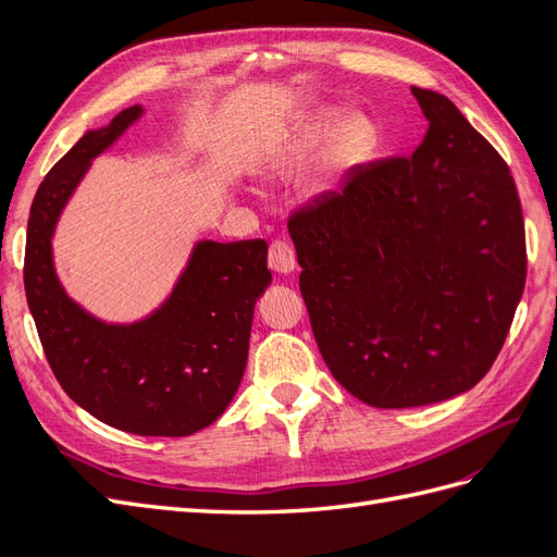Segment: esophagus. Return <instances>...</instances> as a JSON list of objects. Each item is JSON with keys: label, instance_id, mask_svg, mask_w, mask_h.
<instances>
[{"label": "esophagus", "instance_id": "34e87169", "mask_svg": "<svg viewBox=\"0 0 557 557\" xmlns=\"http://www.w3.org/2000/svg\"><path fill=\"white\" fill-rule=\"evenodd\" d=\"M269 267H272L278 274L295 272L297 256H295L293 244L283 242V239L272 242V246H269Z\"/></svg>", "mask_w": 557, "mask_h": 557}]
</instances>
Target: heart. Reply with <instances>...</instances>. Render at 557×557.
Returning a JSON list of instances; mask_svg holds the SVG:
<instances>
[{
    "mask_svg": "<svg viewBox=\"0 0 557 557\" xmlns=\"http://www.w3.org/2000/svg\"><path fill=\"white\" fill-rule=\"evenodd\" d=\"M336 123H339V113H323V115L311 117V121L295 134V139L290 141V150L293 153H307V150H313L320 141H325L330 137V132L334 129ZM376 144H379L376 127L369 123L367 117H350V121L342 127L339 137H336L334 156L336 160L350 162L372 153Z\"/></svg>",
    "mask_w": 557,
    "mask_h": 557,
    "instance_id": "heart-1",
    "label": "heart"
}]
</instances>
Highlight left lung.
Masks as SVG:
<instances>
[{"mask_svg":"<svg viewBox=\"0 0 557 557\" xmlns=\"http://www.w3.org/2000/svg\"><path fill=\"white\" fill-rule=\"evenodd\" d=\"M430 121L413 156L358 164L293 211L299 290L332 376L369 407L474 387L525 288V223L509 164L448 97L411 88Z\"/></svg>","mask_w":557,"mask_h":557,"instance_id":"obj_1","label":"left lung"}]
</instances>
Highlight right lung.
Masks as SVG:
<instances>
[{
  "instance_id": "right-lung-1",
  "label": "right lung",
  "mask_w": 557,
  "mask_h": 557,
  "mask_svg": "<svg viewBox=\"0 0 557 557\" xmlns=\"http://www.w3.org/2000/svg\"><path fill=\"white\" fill-rule=\"evenodd\" d=\"M141 115L117 113L83 134L46 174L27 221L25 293L62 391L102 423L141 436H188L221 416L242 383L252 309L272 283L267 242H199L170 299L132 325H109L55 276V223L90 160Z\"/></svg>"
}]
</instances>
